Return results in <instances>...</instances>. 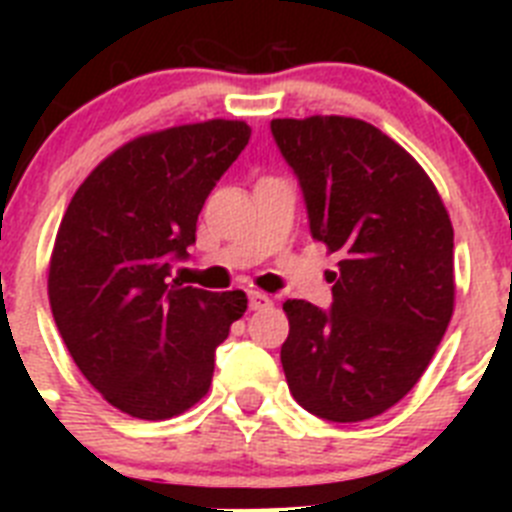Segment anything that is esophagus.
<instances>
[{"mask_svg":"<svg viewBox=\"0 0 512 512\" xmlns=\"http://www.w3.org/2000/svg\"><path fill=\"white\" fill-rule=\"evenodd\" d=\"M271 305H274V300H271L266 292H259V289H251V292H248V307H251V310H264V307Z\"/></svg>","mask_w":512,"mask_h":512,"instance_id":"obj_1","label":"esophagus"}]
</instances>
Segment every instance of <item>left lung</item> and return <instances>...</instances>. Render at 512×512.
Returning <instances> with one entry per match:
<instances>
[{"instance_id": "left-lung-1", "label": "left lung", "mask_w": 512, "mask_h": 512, "mask_svg": "<svg viewBox=\"0 0 512 512\" xmlns=\"http://www.w3.org/2000/svg\"><path fill=\"white\" fill-rule=\"evenodd\" d=\"M315 241L338 253L330 310L287 300L282 366L307 413L382 415L431 364L454 312V228L436 187L390 135L356 117L271 120Z\"/></svg>"}]
</instances>
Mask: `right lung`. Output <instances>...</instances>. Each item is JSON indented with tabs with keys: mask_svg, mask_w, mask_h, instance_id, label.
Here are the masks:
<instances>
[{
	"mask_svg": "<svg viewBox=\"0 0 512 512\" xmlns=\"http://www.w3.org/2000/svg\"><path fill=\"white\" fill-rule=\"evenodd\" d=\"M241 120H207L130 140L84 179L48 269L53 320L79 372L122 413L166 420L207 395L215 348L246 292L182 287L207 194L248 146Z\"/></svg>",
	"mask_w": 512,
	"mask_h": 512,
	"instance_id": "obj_1",
	"label": "right lung"
}]
</instances>
